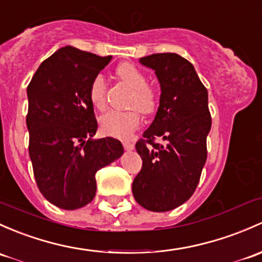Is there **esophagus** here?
<instances>
[{
  "label": "esophagus",
  "mask_w": 262,
  "mask_h": 262,
  "mask_svg": "<svg viewBox=\"0 0 262 262\" xmlns=\"http://www.w3.org/2000/svg\"><path fill=\"white\" fill-rule=\"evenodd\" d=\"M123 147H124V149H125V150L134 149V144L132 142H129V140H124V142H123Z\"/></svg>",
  "instance_id": "34e87169"
}]
</instances>
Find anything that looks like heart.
<instances>
[{
    "instance_id": "obj_1",
    "label": "heart",
    "mask_w": 262,
    "mask_h": 262,
    "mask_svg": "<svg viewBox=\"0 0 262 262\" xmlns=\"http://www.w3.org/2000/svg\"><path fill=\"white\" fill-rule=\"evenodd\" d=\"M118 78L132 89L129 98L130 110L118 112L110 110L100 118V129L104 134L115 138H128L140 124L139 112L152 113L157 105V93L153 86L147 84L148 79L140 69L132 62H123L117 68ZM108 84L103 74L93 78L89 86V99L95 109L103 110L106 105ZM137 109L136 110L135 108Z\"/></svg>"
}]
</instances>
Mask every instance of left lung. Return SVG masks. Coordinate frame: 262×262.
<instances>
[{"instance_id": "8db88e82", "label": "left lung", "mask_w": 262, "mask_h": 262, "mask_svg": "<svg viewBox=\"0 0 262 262\" xmlns=\"http://www.w3.org/2000/svg\"><path fill=\"white\" fill-rule=\"evenodd\" d=\"M140 62L156 71L162 93L153 123L136 144L143 164L132 191L142 207L166 212L186 202L200 182L211 129L208 94L180 55L153 54ZM159 136L164 145L155 142Z\"/></svg>"}]
</instances>
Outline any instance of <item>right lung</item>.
<instances>
[{
    "label": "right lung",
    "instance_id": "add662e5",
    "mask_svg": "<svg viewBox=\"0 0 262 262\" xmlns=\"http://www.w3.org/2000/svg\"><path fill=\"white\" fill-rule=\"evenodd\" d=\"M112 56L65 46L42 61L27 86L29 154L42 196L62 210L95 197V174L122 156L118 139L98 130L89 86Z\"/></svg>",
    "mask_w": 262,
    "mask_h": 262
}]
</instances>
